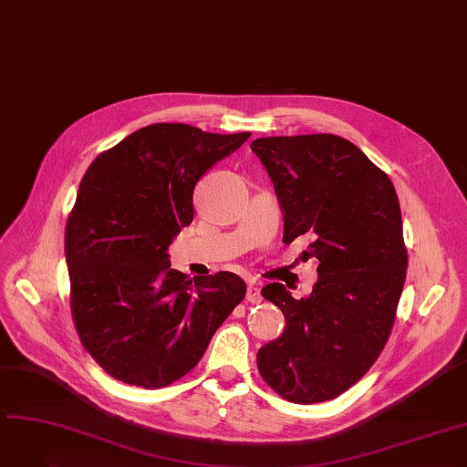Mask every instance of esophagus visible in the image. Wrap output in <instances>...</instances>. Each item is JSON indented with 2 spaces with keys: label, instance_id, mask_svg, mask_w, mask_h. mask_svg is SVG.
I'll return each instance as SVG.
<instances>
[{
  "label": "esophagus",
  "instance_id": "34e87169",
  "mask_svg": "<svg viewBox=\"0 0 467 467\" xmlns=\"http://www.w3.org/2000/svg\"><path fill=\"white\" fill-rule=\"evenodd\" d=\"M247 300H249L251 304H258V302L262 300L260 286H258L254 281H251V283H249V286H247Z\"/></svg>",
  "mask_w": 467,
  "mask_h": 467
}]
</instances>
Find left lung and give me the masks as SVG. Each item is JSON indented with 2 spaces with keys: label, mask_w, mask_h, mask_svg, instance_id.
Segmentation results:
<instances>
[{
  "label": "left lung",
  "mask_w": 467,
  "mask_h": 467,
  "mask_svg": "<svg viewBox=\"0 0 467 467\" xmlns=\"http://www.w3.org/2000/svg\"><path fill=\"white\" fill-rule=\"evenodd\" d=\"M283 211V243L307 237L317 283L295 300L270 283L262 296L285 316L283 335L258 349L264 382L298 405L335 399L379 359L407 277L399 199L389 176L337 135L256 139Z\"/></svg>",
  "instance_id": "1"
}]
</instances>
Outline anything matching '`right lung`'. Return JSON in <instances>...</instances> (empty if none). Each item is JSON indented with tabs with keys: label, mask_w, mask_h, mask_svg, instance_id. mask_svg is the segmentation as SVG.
Listing matches in <instances>:
<instances>
[{
	"label": "right lung",
	"mask_w": 467,
	"mask_h": 467,
	"mask_svg": "<svg viewBox=\"0 0 467 467\" xmlns=\"http://www.w3.org/2000/svg\"><path fill=\"white\" fill-rule=\"evenodd\" d=\"M251 132L153 123L87 169L64 235L70 307L83 348L114 379L146 389L188 374L247 285L232 272L190 279L167 249L193 220V188Z\"/></svg>",
	"instance_id": "obj_1"
}]
</instances>
